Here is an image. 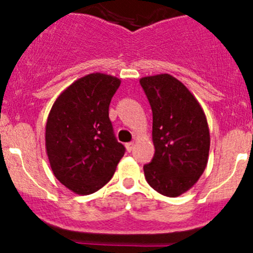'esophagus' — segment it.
<instances>
[{
    "instance_id": "34e87169",
    "label": "esophagus",
    "mask_w": 253,
    "mask_h": 253,
    "mask_svg": "<svg viewBox=\"0 0 253 253\" xmlns=\"http://www.w3.org/2000/svg\"><path fill=\"white\" fill-rule=\"evenodd\" d=\"M126 149L128 150V152H132V150L134 149V143L133 142L127 143V144H126Z\"/></svg>"
}]
</instances>
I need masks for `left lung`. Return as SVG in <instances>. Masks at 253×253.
<instances>
[{"label": "left lung", "mask_w": 253, "mask_h": 253, "mask_svg": "<svg viewBox=\"0 0 253 253\" xmlns=\"http://www.w3.org/2000/svg\"><path fill=\"white\" fill-rule=\"evenodd\" d=\"M153 112L152 162L143 167L150 187L167 197L190 190L208 163L209 128L206 115L190 90L170 75L139 81Z\"/></svg>", "instance_id": "1"}]
</instances>
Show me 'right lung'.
I'll list each match as a JSON object with an SVG mask.
<instances>
[{
    "label": "right lung",
    "mask_w": 253,
    "mask_h": 253,
    "mask_svg": "<svg viewBox=\"0 0 253 253\" xmlns=\"http://www.w3.org/2000/svg\"><path fill=\"white\" fill-rule=\"evenodd\" d=\"M119 78L91 73L63 90L51 108L45 144L53 175L78 195H90L111 180L124 144L109 119Z\"/></svg>",
    "instance_id": "obj_1"
}]
</instances>
